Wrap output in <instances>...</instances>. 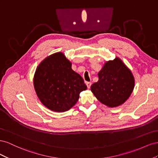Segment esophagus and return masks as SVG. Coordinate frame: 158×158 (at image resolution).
Segmentation results:
<instances>
[{
  "instance_id": "1",
  "label": "esophagus",
  "mask_w": 158,
  "mask_h": 158,
  "mask_svg": "<svg viewBox=\"0 0 158 158\" xmlns=\"http://www.w3.org/2000/svg\"><path fill=\"white\" fill-rule=\"evenodd\" d=\"M86 85H87V87L88 88H89L91 87V85H92V82H86Z\"/></svg>"
}]
</instances>
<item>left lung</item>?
Wrapping results in <instances>:
<instances>
[{
    "label": "left lung",
    "mask_w": 158,
    "mask_h": 158,
    "mask_svg": "<svg viewBox=\"0 0 158 158\" xmlns=\"http://www.w3.org/2000/svg\"><path fill=\"white\" fill-rule=\"evenodd\" d=\"M98 76L99 80L91 85V90L100 102L109 107L120 106L132 92L135 79L118 58L107 62Z\"/></svg>",
    "instance_id": "obj_1"
}]
</instances>
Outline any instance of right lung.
<instances>
[{
	"label": "right lung",
	"mask_w": 158,
	"mask_h": 158,
	"mask_svg": "<svg viewBox=\"0 0 158 158\" xmlns=\"http://www.w3.org/2000/svg\"><path fill=\"white\" fill-rule=\"evenodd\" d=\"M62 52L46 58L38 66L33 84L41 103L53 111H68L78 102L87 85Z\"/></svg>",
	"instance_id": "right-lung-1"
}]
</instances>
